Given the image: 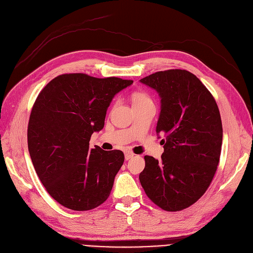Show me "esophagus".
Returning <instances> with one entry per match:
<instances>
[{"instance_id": "1", "label": "esophagus", "mask_w": 253, "mask_h": 253, "mask_svg": "<svg viewBox=\"0 0 253 253\" xmlns=\"http://www.w3.org/2000/svg\"><path fill=\"white\" fill-rule=\"evenodd\" d=\"M133 156H134V153H132V152H130V151H126L125 152V160L126 161L130 160V158H132Z\"/></svg>"}]
</instances>
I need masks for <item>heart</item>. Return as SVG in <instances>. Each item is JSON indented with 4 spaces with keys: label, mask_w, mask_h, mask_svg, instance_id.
Wrapping results in <instances>:
<instances>
[{
    "label": "heart",
    "mask_w": 253,
    "mask_h": 253,
    "mask_svg": "<svg viewBox=\"0 0 253 253\" xmlns=\"http://www.w3.org/2000/svg\"><path fill=\"white\" fill-rule=\"evenodd\" d=\"M147 101H151L150 97L145 91H135L132 93V102L133 104H138V103H144Z\"/></svg>",
    "instance_id": "b5f03b06"
}]
</instances>
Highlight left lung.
<instances>
[{
  "label": "left lung",
  "mask_w": 253,
  "mask_h": 253,
  "mask_svg": "<svg viewBox=\"0 0 253 253\" xmlns=\"http://www.w3.org/2000/svg\"><path fill=\"white\" fill-rule=\"evenodd\" d=\"M141 82L162 98L156 132L165 136V151L160 162L145 156L139 181L157 207L179 211L202 197L216 174L223 136L220 111L211 91L189 71L156 72Z\"/></svg>",
  "instance_id": "left-lung-1"
}]
</instances>
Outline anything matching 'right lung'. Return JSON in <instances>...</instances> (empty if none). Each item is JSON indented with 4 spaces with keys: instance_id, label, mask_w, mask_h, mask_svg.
Wrapping results in <instances>:
<instances>
[{
    "instance_id": "obj_1",
    "label": "right lung",
    "mask_w": 253,
    "mask_h": 253,
    "mask_svg": "<svg viewBox=\"0 0 253 253\" xmlns=\"http://www.w3.org/2000/svg\"><path fill=\"white\" fill-rule=\"evenodd\" d=\"M132 82L62 74L37 96L28 124V149L44 189L62 207L89 211L109 197L124 153L90 149L89 141L104 127L112 98Z\"/></svg>"
}]
</instances>
